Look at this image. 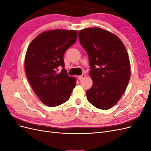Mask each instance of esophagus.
Segmentation results:
<instances>
[{"label": "esophagus", "mask_w": 151, "mask_h": 151, "mask_svg": "<svg viewBox=\"0 0 151 151\" xmlns=\"http://www.w3.org/2000/svg\"><path fill=\"white\" fill-rule=\"evenodd\" d=\"M85 77H86V75L83 74H82L81 76H79L78 77H77V78H78V79H79V80H81V79H84Z\"/></svg>", "instance_id": "34e87169"}]
</instances>
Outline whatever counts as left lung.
Returning <instances> with one entry per match:
<instances>
[{
	"mask_svg": "<svg viewBox=\"0 0 151 151\" xmlns=\"http://www.w3.org/2000/svg\"><path fill=\"white\" fill-rule=\"evenodd\" d=\"M81 45L88 55L93 84L86 92L93 106H113L124 93L130 77L129 55L120 39L108 31L90 28L79 31Z\"/></svg>",
	"mask_w": 151,
	"mask_h": 151,
	"instance_id": "obj_1",
	"label": "left lung"
}]
</instances>
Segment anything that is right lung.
I'll return each mask as SVG.
<instances>
[{"label": "right lung", "instance_id": "obj_1", "mask_svg": "<svg viewBox=\"0 0 151 151\" xmlns=\"http://www.w3.org/2000/svg\"><path fill=\"white\" fill-rule=\"evenodd\" d=\"M77 31H45L32 41L27 50L24 67L29 83L41 101L54 107L69 99L76 79L67 75L63 55L77 40ZM58 66L63 68L58 73Z\"/></svg>", "mask_w": 151, "mask_h": 151}]
</instances>
